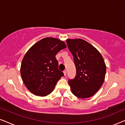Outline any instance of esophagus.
Here are the masks:
<instances>
[{
	"label": "esophagus",
	"instance_id": "obj_1",
	"mask_svg": "<svg viewBox=\"0 0 125 125\" xmlns=\"http://www.w3.org/2000/svg\"><path fill=\"white\" fill-rule=\"evenodd\" d=\"M63 73H64V75L66 76V74H67V71H66V70H64L63 71Z\"/></svg>",
	"mask_w": 125,
	"mask_h": 125
}]
</instances>
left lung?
Masks as SVG:
<instances>
[{
	"mask_svg": "<svg viewBox=\"0 0 125 125\" xmlns=\"http://www.w3.org/2000/svg\"><path fill=\"white\" fill-rule=\"evenodd\" d=\"M68 47L74 56L76 74L69 81L71 92L80 98L94 95L104 83L106 66L99 51L87 41L67 39Z\"/></svg>",
	"mask_w": 125,
	"mask_h": 125,
	"instance_id": "1",
	"label": "left lung"
}]
</instances>
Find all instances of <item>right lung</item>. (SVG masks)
I'll return each mask as SVG.
<instances>
[{
    "mask_svg": "<svg viewBox=\"0 0 125 125\" xmlns=\"http://www.w3.org/2000/svg\"><path fill=\"white\" fill-rule=\"evenodd\" d=\"M63 41L47 37L31 46L23 58L21 74L29 90L37 96H44L54 90L63 73L58 69L57 53L66 48Z\"/></svg>",
    "mask_w": 125,
    "mask_h": 125,
    "instance_id": "right-lung-1",
    "label": "right lung"
}]
</instances>
